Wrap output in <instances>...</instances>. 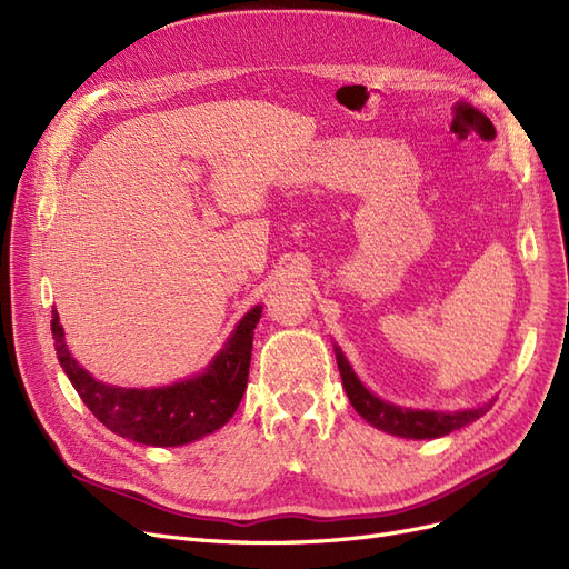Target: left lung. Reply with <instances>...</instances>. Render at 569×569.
I'll return each mask as SVG.
<instances>
[{"label": "left lung", "instance_id": "8db88e82", "mask_svg": "<svg viewBox=\"0 0 569 569\" xmlns=\"http://www.w3.org/2000/svg\"><path fill=\"white\" fill-rule=\"evenodd\" d=\"M337 351V366L343 389L349 393L351 406L358 410L360 418H366L370 425H375L382 432L396 435V437H406V439H437L443 435H451L453 429H460L465 425L475 422L477 418L485 416V412L491 408L493 401L485 403L481 408L472 410H458V412H435V410H410V408H399L385 403L382 399L372 396L360 380L351 366L347 363V358L339 349Z\"/></svg>", "mask_w": 569, "mask_h": 569}]
</instances>
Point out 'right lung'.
I'll use <instances>...</instances> for the list:
<instances>
[{
    "label": "right lung",
    "mask_w": 569,
    "mask_h": 569,
    "mask_svg": "<svg viewBox=\"0 0 569 569\" xmlns=\"http://www.w3.org/2000/svg\"><path fill=\"white\" fill-rule=\"evenodd\" d=\"M258 318H261V306L239 320L226 349L203 375L161 389H120L97 382L68 353L57 311H51V335L63 372L101 425L137 443L182 446L216 432L234 416L249 380Z\"/></svg>",
    "instance_id": "add662e5"
}]
</instances>
